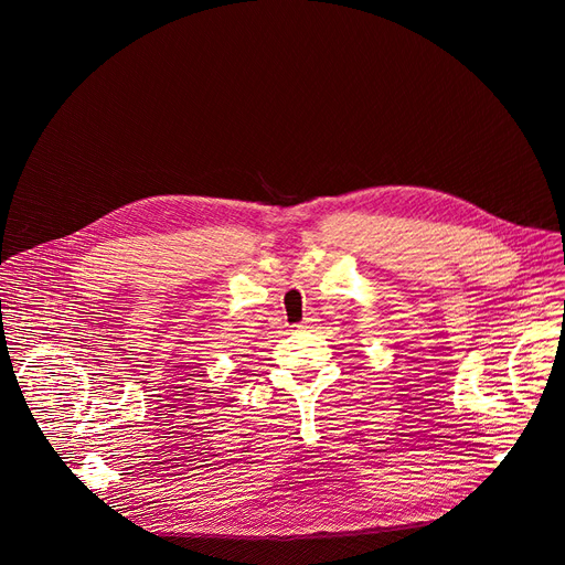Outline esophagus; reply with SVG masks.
<instances>
[{
	"mask_svg": "<svg viewBox=\"0 0 565 565\" xmlns=\"http://www.w3.org/2000/svg\"><path fill=\"white\" fill-rule=\"evenodd\" d=\"M305 322H313V318H305ZM298 328H307V324H298Z\"/></svg>",
	"mask_w": 565,
	"mask_h": 565,
	"instance_id": "obj_1",
	"label": "esophagus"
}]
</instances>
